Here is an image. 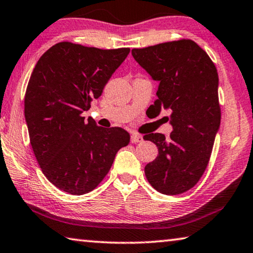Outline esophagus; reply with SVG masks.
<instances>
[{"label": "esophagus", "instance_id": "obj_1", "mask_svg": "<svg viewBox=\"0 0 253 253\" xmlns=\"http://www.w3.org/2000/svg\"><path fill=\"white\" fill-rule=\"evenodd\" d=\"M142 141H143L142 135L136 134V133L131 134V136H130V142H131V143H141Z\"/></svg>", "mask_w": 253, "mask_h": 253}]
</instances>
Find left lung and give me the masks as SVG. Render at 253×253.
<instances>
[{
  "instance_id": "1",
  "label": "left lung",
  "mask_w": 253,
  "mask_h": 253,
  "mask_svg": "<svg viewBox=\"0 0 253 253\" xmlns=\"http://www.w3.org/2000/svg\"><path fill=\"white\" fill-rule=\"evenodd\" d=\"M131 55L159 82L155 114L171 110L170 138L160 133L144 136L159 148L145 175L155 190L179 195L191 189L205 172L220 124L218 74L210 56L190 39L145 48Z\"/></svg>"
}]
</instances>
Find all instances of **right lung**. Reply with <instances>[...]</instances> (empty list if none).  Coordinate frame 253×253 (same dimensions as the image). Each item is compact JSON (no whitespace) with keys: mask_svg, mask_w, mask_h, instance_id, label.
Wrapping results in <instances>:
<instances>
[{"mask_svg":"<svg viewBox=\"0 0 253 253\" xmlns=\"http://www.w3.org/2000/svg\"><path fill=\"white\" fill-rule=\"evenodd\" d=\"M129 50L63 42L36 64L25 95V117L40 169L58 189L71 195L92 191L129 143L123 128L99 127L82 117Z\"/></svg>","mask_w":253,"mask_h":253,"instance_id":"obj_1","label":"right lung"}]
</instances>
